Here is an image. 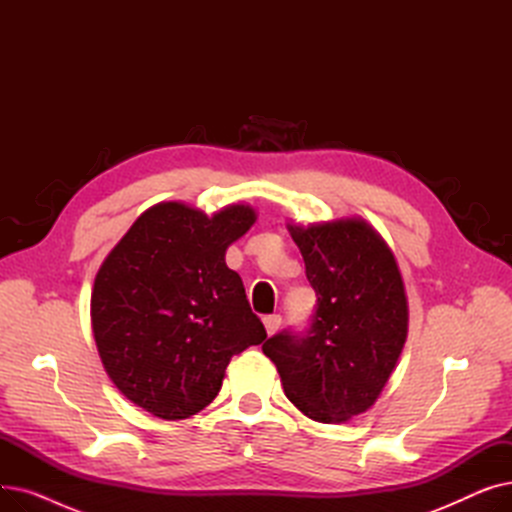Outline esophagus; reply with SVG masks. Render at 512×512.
<instances>
[{
  "instance_id": "obj_1",
  "label": "esophagus",
  "mask_w": 512,
  "mask_h": 512,
  "mask_svg": "<svg viewBox=\"0 0 512 512\" xmlns=\"http://www.w3.org/2000/svg\"><path fill=\"white\" fill-rule=\"evenodd\" d=\"M263 324H265V330H267V334H276L278 330H280V326H282V315H278V313H274V315H265L263 317Z\"/></svg>"
}]
</instances>
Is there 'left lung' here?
Instances as JSON below:
<instances>
[{
	"label": "left lung",
	"mask_w": 512,
	"mask_h": 512,
	"mask_svg": "<svg viewBox=\"0 0 512 512\" xmlns=\"http://www.w3.org/2000/svg\"><path fill=\"white\" fill-rule=\"evenodd\" d=\"M317 305L303 332L261 346L286 396L319 423L365 413L386 386L407 340L409 309L396 259L361 220L290 226Z\"/></svg>",
	"instance_id": "8db88e82"
}]
</instances>
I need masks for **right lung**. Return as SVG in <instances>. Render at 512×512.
Listing matches in <instances>:
<instances>
[{"label": "right lung", "mask_w": 512, "mask_h": 512, "mask_svg": "<svg viewBox=\"0 0 512 512\" xmlns=\"http://www.w3.org/2000/svg\"><path fill=\"white\" fill-rule=\"evenodd\" d=\"M255 222L247 205L207 218L159 203L107 255L91 297L93 334L116 388L159 419L218 396L230 359L267 334L226 249Z\"/></svg>", "instance_id": "obj_1"}]
</instances>
